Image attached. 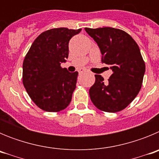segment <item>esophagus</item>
Masks as SVG:
<instances>
[{"label":"esophagus","mask_w":159,"mask_h":159,"mask_svg":"<svg viewBox=\"0 0 159 159\" xmlns=\"http://www.w3.org/2000/svg\"><path fill=\"white\" fill-rule=\"evenodd\" d=\"M85 71H86V70H84V69H80V70H79V73H80V74H83V73L85 72Z\"/></svg>","instance_id":"34e87169"}]
</instances>
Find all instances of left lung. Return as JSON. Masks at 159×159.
Returning <instances> with one entry per match:
<instances>
[{
    "label": "left lung",
    "instance_id": "8db88e82",
    "mask_svg": "<svg viewBox=\"0 0 159 159\" xmlns=\"http://www.w3.org/2000/svg\"><path fill=\"white\" fill-rule=\"evenodd\" d=\"M100 49L102 62L110 66L113 74L107 83L100 75L90 88L91 100L98 109L118 112L127 107L141 89L145 63L137 43L127 32L114 28H85Z\"/></svg>",
    "mask_w": 159,
    "mask_h": 159
}]
</instances>
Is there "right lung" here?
Wrapping results in <instances>:
<instances>
[{"label": "right lung", "mask_w": 159, "mask_h": 159, "mask_svg": "<svg viewBox=\"0 0 159 159\" xmlns=\"http://www.w3.org/2000/svg\"><path fill=\"white\" fill-rule=\"evenodd\" d=\"M81 29H52L42 32L31 45L23 63V84L37 107L48 112L69 105L79 73L60 64L68 57V43Z\"/></svg>", "instance_id": "obj_1"}]
</instances>
